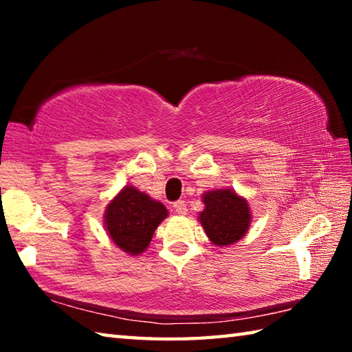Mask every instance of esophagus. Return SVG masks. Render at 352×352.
I'll return each mask as SVG.
<instances>
[{"mask_svg":"<svg viewBox=\"0 0 352 352\" xmlns=\"http://www.w3.org/2000/svg\"><path fill=\"white\" fill-rule=\"evenodd\" d=\"M174 210L177 214H180V216H186L188 214V208H186V201L184 200H178L174 204Z\"/></svg>","mask_w":352,"mask_h":352,"instance_id":"34e87169","label":"esophagus"}]
</instances>
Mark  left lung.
<instances>
[{
	"instance_id": "left-lung-1",
	"label": "left lung",
	"mask_w": 352,
	"mask_h": 352,
	"mask_svg": "<svg viewBox=\"0 0 352 352\" xmlns=\"http://www.w3.org/2000/svg\"><path fill=\"white\" fill-rule=\"evenodd\" d=\"M204 204L205 210L199 216L200 223L216 245H231L245 236L250 226L248 204L234 190H211L204 195Z\"/></svg>"
}]
</instances>
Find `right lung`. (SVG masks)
Here are the masks:
<instances>
[{
    "instance_id": "obj_1",
    "label": "right lung",
    "mask_w": 352,
    "mask_h": 352,
    "mask_svg": "<svg viewBox=\"0 0 352 352\" xmlns=\"http://www.w3.org/2000/svg\"><path fill=\"white\" fill-rule=\"evenodd\" d=\"M168 217L163 204L144 192L126 186L105 211V226L116 245L129 254H140L147 248L153 231Z\"/></svg>"
}]
</instances>
